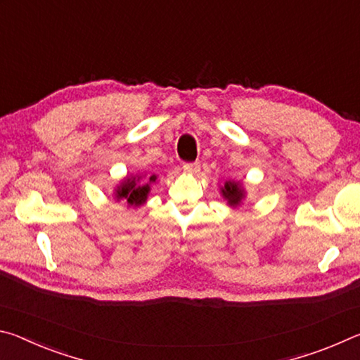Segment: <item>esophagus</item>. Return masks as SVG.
Segmentation results:
<instances>
[{
    "mask_svg": "<svg viewBox=\"0 0 360 360\" xmlns=\"http://www.w3.org/2000/svg\"><path fill=\"white\" fill-rule=\"evenodd\" d=\"M184 172L188 173V174H197L200 173V165L198 163H184Z\"/></svg>",
    "mask_w": 360,
    "mask_h": 360,
    "instance_id": "1",
    "label": "esophagus"
}]
</instances>
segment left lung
<instances>
[{
  "instance_id": "left-lung-1",
  "label": "left lung",
  "mask_w": 360,
  "mask_h": 360,
  "mask_svg": "<svg viewBox=\"0 0 360 360\" xmlns=\"http://www.w3.org/2000/svg\"><path fill=\"white\" fill-rule=\"evenodd\" d=\"M221 193L224 200H227V205L231 208H238L241 206L243 200L246 197V191L240 181H225L221 186Z\"/></svg>"
}]
</instances>
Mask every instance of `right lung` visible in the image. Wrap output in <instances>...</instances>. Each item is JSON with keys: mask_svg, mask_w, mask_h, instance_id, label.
<instances>
[{"mask_svg": "<svg viewBox=\"0 0 360 360\" xmlns=\"http://www.w3.org/2000/svg\"><path fill=\"white\" fill-rule=\"evenodd\" d=\"M157 181V174H150L146 178V174H127L117 186L114 188V198L133 206V208H139L146 202H148V195L150 192V184Z\"/></svg>", "mask_w": 360, "mask_h": 360, "instance_id": "add662e5", "label": "right lung"}]
</instances>
